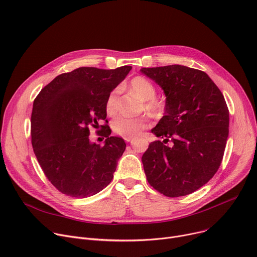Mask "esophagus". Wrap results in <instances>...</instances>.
I'll list each match as a JSON object with an SVG mask.
<instances>
[{
  "instance_id": "1",
  "label": "esophagus",
  "mask_w": 257,
  "mask_h": 257,
  "mask_svg": "<svg viewBox=\"0 0 257 257\" xmlns=\"http://www.w3.org/2000/svg\"><path fill=\"white\" fill-rule=\"evenodd\" d=\"M131 141H132V138H125V142H127V143H129Z\"/></svg>"
}]
</instances>
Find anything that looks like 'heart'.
Instances as JSON below:
<instances>
[{
	"label": "heart",
	"mask_w": 257,
	"mask_h": 257,
	"mask_svg": "<svg viewBox=\"0 0 257 257\" xmlns=\"http://www.w3.org/2000/svg\"><path fill=\"white\" fill-rule=\"evenodd\" d=\"M129 87L132 91L141 96L144 100H147L145 107L153 112L161 111L163 105L160 101L154 97L156 95V89L154 85L144 77H136L129 83ZM118 93L119 89H113L106 98L105 109L108 114H113L118 110ZM112 130L124 138H134L138 136L149 126V120L146 116H129L119 115L112 121Z\"/></svg>",
	"instance_id": "heart-1"
}]
</instances>
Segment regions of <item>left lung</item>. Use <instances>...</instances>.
Masks as SVG:
<instances>
[{
	"instance_id": "8db88e82",
	"label": "left lung",
	"mask_w": 257,
	"mask_h": 257,
	"mask_svg": "<svg viewBox=\"0 0 257 257\" xmlns=\"http://www.w3.org/2000/svg\"><path fill=\"white\" fill-rule=\"evenodd\" d=\"M141 72L166 96L165 115L152 129L163 141L151 143L142 159L147 179L167 197L192 194L220 166L229 122L224 97L199 69L173 64Z\"/></svg>"
}]
</instances>
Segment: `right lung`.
Masks as SVG:
<instances>
[{"label": "right lung", "mask_w": 257, "mask_h": 257, "mask_svg": "<svg viewBox=\"0 0 257 257\" xmlns=\"http://www.w3.org/2000/svg\"><path fill=\"white\" fill-rule=\"evenodd\" d=\"M131 68L79 67L57 76L35 99L33 149L45 175L62 194L87 198L111 181L126 144L102 126L106 138L100 147L90 141L89 127L105 120L106 98Z\"/></svg>", "instance_id": "add662e5"}]
</instances>
